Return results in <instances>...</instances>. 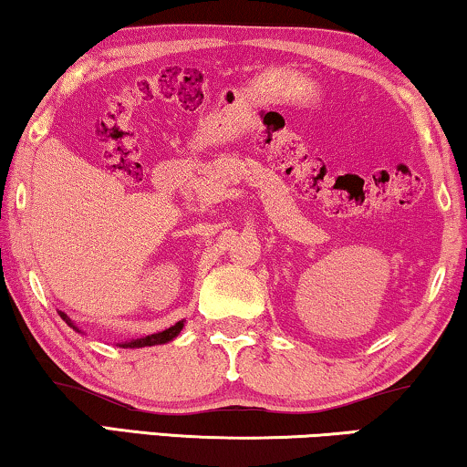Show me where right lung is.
Returning a JSON list of instances; mask_svg holds the SVG:
<instances>
[{"label":"right lung","mask_w":467,"mask_h":467,"mask_svg":"<svg viewBox=\"0 0 467 467\" xmlns=\"http://www.w3.org/2000/svg\"><path fill=\"white\" fill-rule=\"evenodd\" d=\"M63 321H66L69 327L74 331H78L82 334V329L76 327V323L69 318L66 312H59ZM184 327V321H178L176 325H171L170 329H163V331H157V334H150V336H144V337H136V340H127V342H117V347H123V348H142V347H157V344H168L174 340V337L181 334Z\"/></svg>","instance_id":"obj_1"}]
</instances>
